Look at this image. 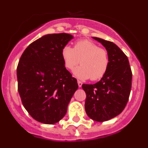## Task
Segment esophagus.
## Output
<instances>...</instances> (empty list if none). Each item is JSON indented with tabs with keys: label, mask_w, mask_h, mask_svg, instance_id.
I'll use <instances>...</instances> for the list:
<instances>
[{
	"label": "esophagus",
	"mask_w": 148,
	"mask_h": 148,
	"mask_svg": "<svg viewBox=\"0 0 148 148\" xmlns=\"http://www.w3.org/2000/svg\"><path fill=\"white\" fill-rule=\"evenodd\" d=\"M78 87H82V82H80V81H78Z\"/></svg>",
	"instance_id": "1"
}]
</instances>
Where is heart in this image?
<instances>
[{
    "label": "heart",
    "mask_w": 148,
    "mask_h": 148,
    "mask_svg": "<svg viewBox=\"0 0 148 148\" xmlns=\"http://www.w3.org/2000/svg\"><path fill=\"white\" fill-rule=\"evenodd\" d=\"M61 56L68 70H73L80 60L81 66L75 69L74 74L82 80L90 78L92 81L99 80L105 75L109 67L108 51L87 39L77 40L73 48L64 46L61 49Z\"/></svg>",
    "instance_id": "heart-1"
}]
</instances>
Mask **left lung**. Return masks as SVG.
Returning a JSON list of instances; mask_svg holds the SVG:
<instances>
[{
	"mask_svg": "<svg viewBox=\"0 0 148 148\" xmlns=\"http://www.w3.org/2000/svg\"><path fill=\"white\" fill-rule=\"evenodd\" d=\"M108 51L110 64L105 75L94 84H82L87 116L96 121L114 118L124 110L132 85V71L126 55L114 43L93 37Z\"/></svg>",
	"mask_w": 148,
	"mask_h": 148,
	"instance_id": "8db88e82",
	"label": "left lung"
}]
</instances>
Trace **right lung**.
<instances>
[{
    "instance_id": "add662e5",
    "label": "right lung",
    "mask_w": 148,
    "mask_h": 148,
    "mask_svg": "<svg viewBox=\"0 0 148 148\" xmlns=\"http://www.w3.org/2000/svg\"><path fill=\"white\" fill-rule=\"evenodd\" d=\"M73 38L66 33L46 35L30 44L21 56L18 92L29 114L39 122H58L78 87L61 56V49Z\"/></svg>"
}]
</instances>
